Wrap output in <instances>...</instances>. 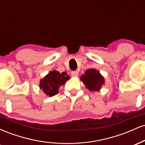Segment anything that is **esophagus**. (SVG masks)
<instances>
[{
  "mask_svg": "<svg viewBox=\"0 0 145 145\" xmlns=\"http://www.w3.org/2000/svg\"><path fill=\"white\" fill-rule=\"evenodd\" d=\"M71 76H72L73 77H78V72L77 71H73L72 72H71Z\"/></svg>",
  "mask_w": 145,
  "mask_h": 145,
  "instance_id": "34e87169",
  "label": "esophagus"
}]
</instances>
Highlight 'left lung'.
I'll list each match as a JSON object with an SVG mask.
<instances>
[{"mask_svg":"<svg viewBox=\"0 0 145 145\" xmlns=\"http://www.w3.org/2000/svg\"><path fill=\"white\" fill-rule=\"evenodd\" d=\"M80 80L91 92L100 91L101 87L105 84L104 76L99 70L95 69L86 70L84 74H82L80 77Z\"/></svg>","mask_w":145,"mask_h":145,"instance_id":"left-lung-1","label":"left lung"}]
</instances>
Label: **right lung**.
<instances>
[{"label":"right lung","instance_id":"1","mask_svg":"<svg viewBox=\"0 0 145 145\" xmlns=\"http://www.w3.org/2000/svg\"><path fill=\"white\" fill-rule=\"evenodd\" d=\"M70 76L67 75L66 72L61 73L59 71L53 70L50 71L39 81V87L46 96L52 97L59 93V88L64 85Z\"/></svg>","mask_w":145,"mask_h":145}]
</instances>
